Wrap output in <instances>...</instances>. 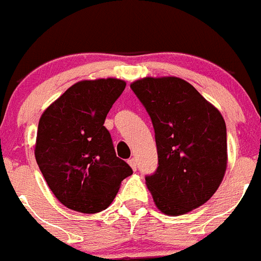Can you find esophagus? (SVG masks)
<instances>
[{
  "mask_svg": "<svg viewBox=\"0 0 261 261\" xmlns=\"http://www.w3.org/2000/svg\"><path fill=\"white\" fill-rule=\"evenodd\" d=\"M127 163L130 164V167L133 168V170H137V161H135L134 158H131V159H128V161H127Z\"/></svg>",
  "mask_w": 261,
  "mask_h": 261,
  "instance_id": "1",
  "label": "esophagus"
}]
</instances>
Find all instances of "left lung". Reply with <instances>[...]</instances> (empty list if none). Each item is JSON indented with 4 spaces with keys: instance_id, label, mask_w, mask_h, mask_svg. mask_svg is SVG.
<instances>
[{
    "instance_id": "1",
    "label": "left lung",
    "mask_w": 261,
    "mask_h": 261,
    "mask_svg": "<svg viewBox=\"0 0 261 261\" xmlns=\"http://www.w3.org/2000/svg\"><path fill=\"white\" fill-rule=\"evenodd\" d=\"M130 87L155 130L159 166L146 176V185L159 211L185 215L210 200L224 178V119L191 83L178 76H146Z\"/></svg>"
}]
</instances>
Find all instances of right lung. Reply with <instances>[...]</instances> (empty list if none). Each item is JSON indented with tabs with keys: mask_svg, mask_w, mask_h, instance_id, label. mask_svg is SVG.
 Masks as SVG:
<instances>
[{
	"mask_svg": "<svg viewBox=\"0 0 261 261\" xmlns=\"http://www.w3.org/2000/svg\"><path fill=\"white\" fill-rule=\"evenodd\" d=\"M126 82L118 78L74 83L39 118L34 155L46 183L67 208L97 214L113 203L133 174L103 126Z\"/></svg>",
	"mask_w": 261,
	"mask_h": 261,
	"instance_id": "obj_1",
	"label": "right lung"
}]
</instances>
